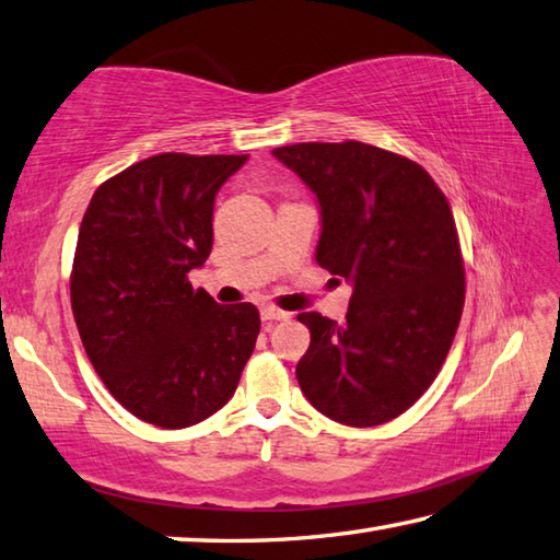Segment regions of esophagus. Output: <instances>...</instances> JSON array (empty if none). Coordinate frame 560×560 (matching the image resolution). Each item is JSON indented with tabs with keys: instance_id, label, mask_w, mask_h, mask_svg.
I'll return each instance as SVG.
<instances>
[{
	"instance_id": "obj_1",
	"label": "esophagus",
	"mask_w": 560,
	"mask_h": 560,
	"mask_svg": "<svg viewBox=\"0 0 560 560\" xmlns=\"http://www.w3.org/2000/svg\"><path fill=\"white\" fill-rule=\"evenodd\" d=\"M289 317H291V313L277 308V305H265V308H261V320H267V323L289 320Z\"/></svg>"
}]
</instances>
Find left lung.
<instances>
[{"label": "left lung", "instance_id": "obj_1", "mask_svg": "<svg viewBox=\"0 0 560 560\" xmlns=\"http://www.w3.org/2000/svg\"><path fill=\"white\" fill-rule=\"evenodd\" d=\"M271 155L320 206L315 261L352 283L347 323L301 313L311 347L295 366L325 418H398L440 374L464 311V259L446 196L418 162L359 140L299 142Z\"/></svg>", "mask_w": 560, "mask_h": 560}]
</instances>
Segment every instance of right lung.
I'll return each instance as SVG.
<instances>
[{"label":"right lung","mask_w":560,"mask_h":560,"mask_svg":"<svg viewBox=\"0 0 560 560\" xmlns=\"http://www.w3.org/2000/svg\"><path fill=\"white\" fill-rule=\"evenodd\" d=\"M247 155L162 152L94 191L77 237L70 299L84 352L142 422L182 430L233 398L259 335L252 303L189 283L213 247V203Z\"/></svg>","instance_id":"add662e5"}]
</instances>
